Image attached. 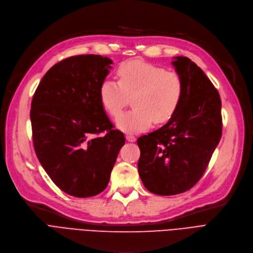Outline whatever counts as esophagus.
Returning <instances> with one entry per match:
<instances>
[{"instance_id":"1","label":"esophagus","mask_w":253,"mask_h":253,"mask_svg":"<svg viewBox=\"0 0 253 253\" xmlns=\"http://www.w3.org/2000/svg\"><path fill=\"white\" fill-rule=\"evenodd\" d=\"M126 138L128 142H135L136 141V137L134 135H126Z\"/></svg>"}]
</instances>
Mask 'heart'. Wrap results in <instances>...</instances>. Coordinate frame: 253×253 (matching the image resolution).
Instances as JSON below:
<instances>
[{
  "label": "heart",
  "instance_id": "obj_1",
  "mask_svg": "<svg viewBox=\"0 0 253 253\" xmlns=\"http://www.w3.org/2000/svg\"><path fill=\"white\" fill-rule=\"evenodd\" d=\"M118 82L105 79L99 89L106 112L118 117L131 99L134 109L117 119V126L126 133H139L152 123L163 125L173 117L181 104L184 83L178 73L141 61L119 66Z\"/></svg>",
  "mask_w": 253,
  "mask_h": 253
}]
</instances>
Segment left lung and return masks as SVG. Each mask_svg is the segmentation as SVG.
Here are the masks:
<instances>
[{"label":"left lung","mask_w":253,"mask_h":253,"mask_svg":"<svg viewBox=\"0 0 253 253\" xmlns=\"http://www.w3.org/2000/svg\"><path fill=\"white\" fill-rule=\"evenodd\" d=\"M172 65L184 83L181 104L164 126L137 140L142 182L160 196L181 194L199 181L222 130L221 100L210 79L186 56Z\"/></svg>","instance_id":"left-lung-1"}]
</instances>
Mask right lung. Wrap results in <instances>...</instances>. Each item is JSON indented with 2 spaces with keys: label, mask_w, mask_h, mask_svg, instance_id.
Masks as SVG:
<instances>
[{
  "label": "right lung",
  "mask_w": 253,
  "mask_h": 253,
  "mask_svg": "<svg viewBox=\"0 0 253 253\" xmlns=\"http://www.w3.org/2000/svg\"><path fill=\"white\" fill-rule=\"evenodd\" d=\"M112 61L97 54L63 59L48 70L31 108L36 155L54 184L76 198L108 185L125 135L106 115L99 89ZM106 131V135L93 137Z\"/></svg>",
  "instance_id": "obj_1"
}]
</instances>
